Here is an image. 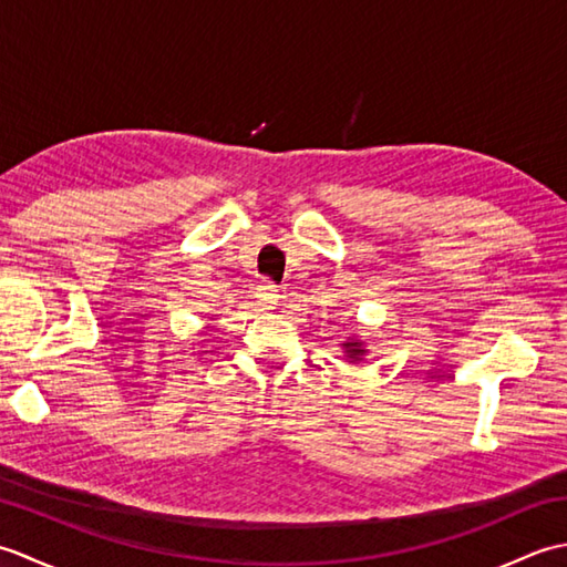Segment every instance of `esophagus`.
<instances>
[{
  "label": "esophagus",
  "instance_id": "obj_1",
  "mask_svg": "<svg viewBox=\"0 0 567 567\" xmlns=\"http://www.w3.org/2000/svg\"><path fill=\"white\" fill-rule=\"evenodd\" d=\"M277 297L280 295H277V287L272 282H260L256 287V299L260 307H272L277 302Z\"/></svg>",
  "mask_w": 567,
  "mask_h": 567
}]
</instances>
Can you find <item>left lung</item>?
Wrapping results in <instances>:
<instances>
[{
  "instance_id": "8db88e82",
  "label": "left lung",
  "mask_w": 567,
  "mask_h": 567,
  "mask_svg": "<svg viewBox=\"0 0 567 567\" xmlns=\"http://www.w3.org/2000/svg\"><path fill=\"white\" fill-rule=\"evenodd\" d=\"M341 348L346 360H351V363H358V360H363L368 355V346L360 341L358 336H348L346 341H341Z\"/></svg>"
}]
</instances>
